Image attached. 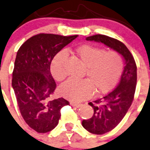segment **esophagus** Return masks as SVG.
<instances>
[{
  "mask_svg": "<svg viewBox=\"0 0 150 150\" xmlns=\"http://www.w3.org/2000/svg\"><path fill=\"white\" fill-rule=\"evenodd\" d=\"M70 105H72V106L77 107V108H78V107L81 106L82 104L79 103H75V102H70Z\"/></svg>",
  "mask_w": 150,
  "mask_h": 150,
  "instance_id": "34e87169",
  "label": "esophagus"
}]
</instances>
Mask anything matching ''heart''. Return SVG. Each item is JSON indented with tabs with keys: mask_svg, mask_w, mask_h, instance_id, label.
<instances>
[{
	"mask_svg": "<svg viewBox=\"0 0 150 150\" xmlns=\"http://www.w3.org/2000/svg\"><path fill=\"white\" fill-rule=\"evenodd\" d=\"M75 54L85 65L87 79H70L61 86L59 92L63 97L78 102L88 98L93 92L106 93L115 87L124 67L123 58L119 52L106 51L92 45H82L75 50ZM67 53L61 51L51 63V73L57 81L66 78Z\"/></svg>",
	"mask_w": 150,
	"mask_h": 150,
	"instance_id": "b5f03b06",
	"label": "heart"
}]
</instances>
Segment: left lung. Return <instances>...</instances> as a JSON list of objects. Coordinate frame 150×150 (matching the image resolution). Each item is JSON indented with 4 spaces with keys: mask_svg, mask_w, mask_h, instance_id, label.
I'll list each match as a JSON object with an SVG mask.
<instances>
[{
    "mask_svg": "<svg viewBox=\"0 0 150 150\" xmlns=\"http://www.w3.org/2000/svg\"><path fill=\"white\" fill-rule=\"evenodd\" d=\"M87 41L101 42L122 55L125 61L118 86L103 98L90 102L93 108L91 119L82 121L86 130L94 134H103L113 129L122 120L132 105L137 86V65L134 57L124 44L103 34L86 38Z\"/></svg>",
    "mask_w": 150,
    "mask_h": 150,
    "instance_id": "left-lung-1",
    "label": "left lung"
}]
</instances>
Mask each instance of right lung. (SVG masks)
Returning <instances> with one entry per match:
<instances>
[{
	"label": "right lung",
	"instance_id": "add662e5",
	"mask_svg": "<svg viewBox=\"0 0 150 150\" xmlns=\"http://www.w3.org/2000/svg\"><path fill=\"white\" fill-rule=\"evenodd\" d=\"M77 37L39 34L27 39L17 52L12 87L22 117L38 133L54 129L61 108L70 104L63 98L50 100L56 88L50 64L55 55Z\"/></svg>",
	"mask_w": 150,
	"mask_h": 150
}]
</instances>
